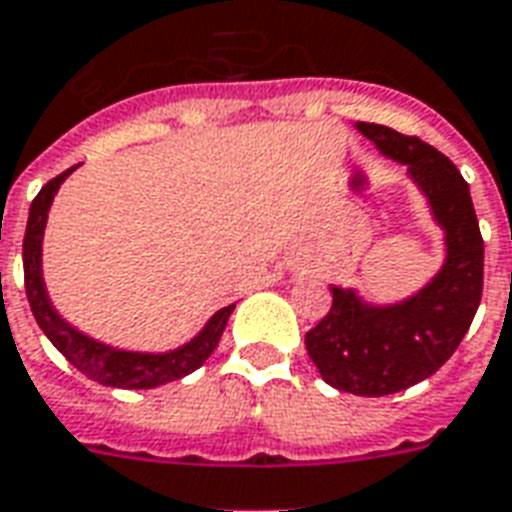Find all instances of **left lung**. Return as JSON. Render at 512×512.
Returning <instances> with one entry per match:
<instances>
[{
	"label": "left lung",
	"mask_w": 512,
	"mask_h": 512,
	"mask_svg": "<svg viewBox=\"0 0 512 512\" xmlns=\"http://www.w3.org/2000/svg\"><path fill=\"white\" fill-rule=\"evenodd\" d=\"M357 131L408 169L446 244L438 273L395 303H370L351 287L330 284L333 306L306 333L308 357L327 384L384 397L432 376L462 343L481 303L483 239L470 185L443 152L376 123H357Z\"/></svg>",
	"instance_id": "obj_1"
}]
</instances>
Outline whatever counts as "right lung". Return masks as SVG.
Masks as SVG:
<instances>
[{"label":"right lung","instance_id":"1","mask_svg":"<svg viewBox=\"0 0 512 512\" xmlns=\"http://www.w3.org/2000/svg\"><path fill=\"white\" fill-rule=\"evenodd\" d=\"M74 169L77 166L66 169L56 179H50L48 185L39 190L37 198L31 201L26 236H23V276H26L31 314L37 319V325L42 327V333L48 335L50 343L64 354L66 360L72 362L83 376L93 378L99 384L115 386V389H155V386L185 378L187 373L198 370L212 357L236 303L220 308L190 341L169 351H131L101 343L91 335H85L83 330L69 325L53 306L48 287H45V276H42V236H45L48 212L58 187L64 185V179Z\"/></svg>","mask_w":512,"mask_h":512}]
</instances>
